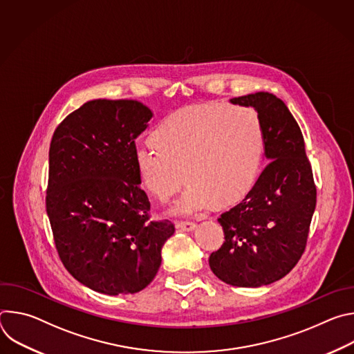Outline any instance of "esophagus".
<instances>
[{"instance_id":"34e87169","label":"esophagus","mask_w":354,"mask_h":354,"mask_svg":"<svg viewBox=\"0 0 354 354\" xmlns=\"http://www.w3.org/2000/svg\"><path fill=\"white\" fill-rule=\"evenodd\" d=\"M176 228L180 231H193L196 228V224L193 221H178Z\"/></svg>"}]
</instances>
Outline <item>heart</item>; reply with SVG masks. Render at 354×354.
Masks as SVG:
<instances>
[{"label": "heart", "instance_id": "b5f03b06", "mask_svg": "<svg viewBox=\"0 0 354 354\" xmlns=\"http://www.w3.org/2000/svg\"><path fill=\"white\" fill-rule=\"evenodd\" d=\"M156 142L134 145L133 161L144 189L165 201L189 180L171 207L174 214L203 212L216 200L232 203L255 185L265 133L255 109L220 102L182 109L154 131Z\"/></svg>", "mask_w": 354, "mask_h": 354}]
</instances>
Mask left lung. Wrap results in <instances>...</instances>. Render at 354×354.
<instances>
[{"mask_svg": "<svg viewBox=\"0 0 354 354\" xmlns=\"http://www.w3.org/2000/svg\"><path fill=\"white\" fill-rule=\"evenodd\" d=\"M254 108L265 133L266 168L238 205L218 218L225 242L213 252V273L235 287H259L284 277L306 249L317 187L302 133L276 95L230 99Z\"/></svg>", "mask_w": 354, "mask_h": 354, "instance_id": "obj_1", "label": "left lung"}]
</instances>
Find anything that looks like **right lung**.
<instances>
[{"mask_svg": "<svg viewBox=\"0 0 354 354\" xmlns=\"http://www.w3.org/2000/svg\"><path fill=\"white\" fill-rule=\"evenodd\" d=\"M154 113L138 100L95 99L56 129L46 210L66 269L88 288L134 294L154 280L171 221H149L134 168L136 140Z\"/></svg>", "mask_w": 354, "mask_h": 354, "instance_id": "right-lung-1", "label": "right lung"}]
</instances>
